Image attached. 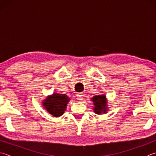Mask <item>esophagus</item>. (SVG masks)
I'll return each mask as SVG.
<instances>
[{"label":"esophagus","instance_id":"34e87169","mask_svg":"<svg viewBox=\"0 0 156 156\" xmlns=\"http://www.w3.org/2000/svg\"><path fill=\"white\" fill-rule=\"evenodd\" d=\"M77 97H78V99H79V100H82V99L84 98V94H82V93H78V95H77Z\"/></svg>","mask_w":156,"mask_h":156}]
</instances>
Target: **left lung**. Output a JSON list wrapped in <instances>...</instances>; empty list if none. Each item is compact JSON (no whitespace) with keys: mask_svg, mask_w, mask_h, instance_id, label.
Instances as JSON below:
<instances>
[{"mask_svg":"<svg viewBox=\"0 0 156 156\" xmlns=\"http://www.w3.org/2000/svg\"><path fill=\"white\" fill-rule=\"evenodd\" d=\"M93 103L94 105V112L97 114H101V112L105 113L107 111L106 108V99L105 96L101 94V95L94 96L92 99Z\"/></svg>","mask_w":156,"mask_h":156,"instance_id":"obj_1","label":"left lung"}]
</instances>
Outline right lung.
<instances>
[{"mask_svg":"<svg viewBox=\"0 0 156 156\" xmlns=\"http://www.w3.org/2000/svg\"><path fill=\"white\" fill-rule=\"evenodd\" d=\"M69 101V98L65 94L54 93L44 101L43 105L49 114L59 117L65 112Z\"/></svg>","mask_w":156,"mask_h":156,"instance_id":"add662e5","label":"right lung"}]
</instances>
